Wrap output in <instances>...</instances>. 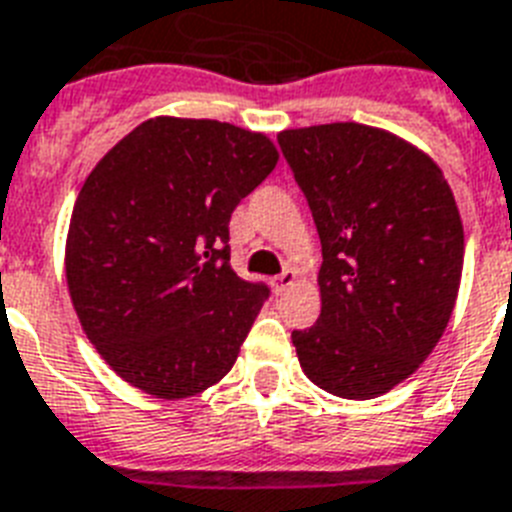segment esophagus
<instances>
[{
	"label": "esophagus",
	"instance_id": "1",
	"mask_svg": "<svg viewBox=\"0 0 512 512\" xmlns=\"http://www.w3.org/2000/svg\"><path fill=\"white\" fill-rule=\"evenodd\" d=\"M294 283H296V270H283L281 276L273 278V289H276V294H286Z\"/></svg>",
	"mask_w": 512,
	"mask_h": 512
}]
</instances>
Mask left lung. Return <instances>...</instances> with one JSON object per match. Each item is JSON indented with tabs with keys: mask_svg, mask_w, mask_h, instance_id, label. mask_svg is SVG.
Returning <instances> with one entry per match:
<instances>
[{
	"mask_svg": "<svg viewBox=\"0 0 512 512\" xmlns=\"http://www.w3.org/2000/svg\"><path fill=\"white\" fill-rule=\"evenodd\" d=\"M322 244L320 317L291 341L317 388L388 393L432 354L453 315L463 223L437 163L356 122L278 135Z\"/></svg>",
	"mask_w": 512,
	"mask_h": 512,
	"instance_id": "left-lung-1",
	"label": "left lung"
}]
</instances>
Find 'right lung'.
<instances>
[{
  "label": "right lung",
  "mask_w": 512,
  "mask_h": 512,
  "mask_svg": "<svg viewBox=\"0 0 512 512\" xmlns=\"http://www.w3.org/2000/svg\"><path fill=\"white\" fill-rule=\"evenodd\" d=\"M276 163L260 132L156 117L90 171L70 218L67 286L122 380L174 401L234 367L270 291L229 265V221Z\"/></svg>",
  "instance_id": "obj_1"
}]
</instances>
